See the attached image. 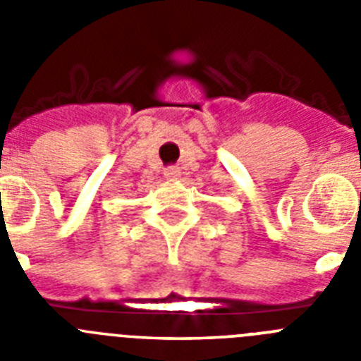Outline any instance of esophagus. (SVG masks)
I'll return each instance as SVG.
<instances>
[{
  "mask_svg": "<svg viewBox=\"0 0 361 361\" xmlns=\"http://www.w3.org/2000/svg\"><path fill=\"white\" fill-rule=\"evenodd\" d=\"M178 175H180V170H178L177 166H168L164 170V177L168 178H177Z\"/></svg>",
  "mask_w": 361,
  "mask_h": 361,
  "instance_id": "esophagus-1",
  "label": "esophagus"
}]
</instances>
